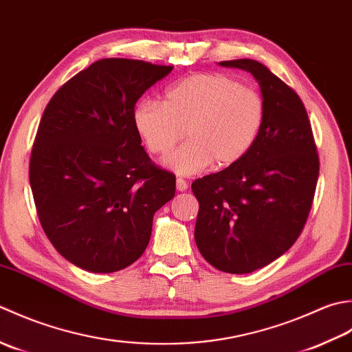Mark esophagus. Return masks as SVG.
Here are the masks:
<instances>
[{
    "label": "esophagus",
    "instance_id": "1",
    "mask_svg": "<svg viewBox=\"0 0 352 352\" xmlns=\"http://www.w3.org/2000/svg\"><path fill=\"white\" fill-rule=\"evenodd\" d=\"M186 188H188V184H186V181H184L182 177H177L176 179V190L177 191H186Z\"/></svg>",
    "mask_w": 352,
    "mask_h": 352
}]
</instances>
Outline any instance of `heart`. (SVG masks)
<instances>
[{
    "label": "heart",
    "mask_w": 352,
    "mask_h": 352,
    "mask_svg": "<svg viewBox=\"0 0 352 352\" xmlns=\"http://www.w3.org/2000/svg\"><path fill=\"white\" fill-rule=\"evenodd\" d=\"M266 104L250 86L225 74H192L173 83L164 103L144 100L135 107V127L150 153L167 155L184 135L188 141L166 164L191 176L216 164L235 166L260 138Z\"/></svg>",
    "instance_id": "b5f03b06"
}]
</instances>
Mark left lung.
Returning <instances> with one entry per match:
<instances>
[{
	"mask_svg": "<svg viewBox=\"0 0 352 352\" xmlns=\"http://www.w3.org/2000/svg\"><path fill=\"white\" fill-rule=\"evenodd\" d=\"M255 77L266 104L260 138L235 166L192 182L195 228L205 260L228 274H250L287 252L307 221L319 177V157L298 94L263 63L225 60Z\"/></svg>",
	"mask_w": 352,
	"mask_h": 352,
	"instance_id": "left-lung-1",
	"label": "left lung"
}]
</instances>
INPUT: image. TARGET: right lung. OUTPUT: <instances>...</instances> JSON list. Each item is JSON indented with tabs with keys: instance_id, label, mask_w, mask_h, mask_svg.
Here are the masks:
<instances>
[{
	"instance_id": "1",
	"label": "right lung",
	"mask_w": 352,
	"mask_h": 352,
	"mask_svg": "<svg viewBox=\"0 0 352 352\" xmlns=\"http://www.w3.org/2000/svg\"><path fill=\"white\" fill-rule=\"evenodd\" d=\"M173 67L109 57L56 92L41 118L30 186L41 225L57 252L94 274L144 254L155 212L176 191L141 146L135 104Z\"/></svg>"
}]
</instances>
